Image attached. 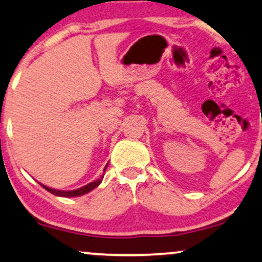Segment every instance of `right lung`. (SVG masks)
<instances>
[{"label":"right lung","mask_w":262,"mask_h":262,"mask_svg":"<svg viewBox=\"0 0 262 262\" xmlns=\"http://www.w3.org/2000/svg\"><path fill=\"white\" fill-rule=\"evenodd\" d=\"M107 165H108V163H107ZM107 165L105 167V171L107 168ZM102 178H103V176H102V177H100V179H97V181H94V182L89 183V184H86L85 187H81L79 189H75V190H71V191L56 190V189L49 188V187H46V185H42V184H41V185H42V187L45 188L47 191H50V193L53 194V195H57V196H63V198H73V196H80V195L89 193V191L93 190V189H95L97 185L100 184L101 181H102Z\"/></svg>","instance_id":"right-lung-1"}]
</instances>
